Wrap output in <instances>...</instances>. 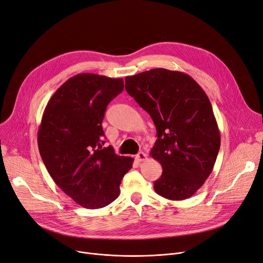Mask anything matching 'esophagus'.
Segmentation results:
<instances>
[{
  "instance_id": "1",
  "label": "esophagus",
  "mask_w": 263,
  "mask_h": 263,
  "mask_svg": "<svg viewBox=\"0 0 263 263\" xmlns=\"http://www.w3.org/2000/svg\"><path fill=\"white\" fill-rule=\"evenodd\" d=\"M146 154L144 153V152H139L138 154L136 155V160L137 161H143V160H145L146 159Z\"/></svg>"
}]
</instances>
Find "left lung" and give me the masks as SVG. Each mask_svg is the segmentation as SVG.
Instances as JSON below:
<instances>
[{"label":"left lung","instance_id":"1","mask_svg":"<svg viewBox=\"0 0 263 263\" xmlns=\"http://www.w3.org/2000/svg\"><path fill=\"white\" fill-rule=\"evenodd\" d=\"M125 89L152 118L151 149L162 167L154 191L169 200L192 197L213 170L220 135L205 92L187 73L155 68L125 78Z\"/></svg>","mask_w":263,"mask_h":263}]
</instances>
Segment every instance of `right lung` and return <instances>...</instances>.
Returning <instances> with one entry per match:
<instances>
[{"instance_id": "add662e5", "label": "right lung", "mask_w": 263, "mask_h": 263, "mask_svg": "<svg viewBox=\"0 0 263 263\" xmlns=\"http://www.w3.org/2000/svg\"><path fill=\"white\" fill-rule=\"evenodd\" d=\"M123 89V79L78 73L55 91L42 118L37 141L50 177L86 209L115 201L133 166L132 157L103 147L106 108Z\"/></svg>"}]
</instances>
